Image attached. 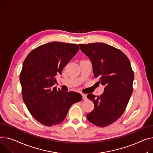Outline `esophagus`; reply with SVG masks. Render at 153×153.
<instances>
[{
	"label": "esophagus",
	"mask_w": 153,
	"mask_h": 153,
	"mask_svg": "<svg viewBox=\"0 0 153 153\" xmlns=\"http://www.w3.org/2000/svg\"><path fill=\"white\" fill-rule=\"evenodd\" d=\"M82 99L84 100H87V95L84 94H82Z\"/></svg>",
	"instance_id": "34e87169"
}]
</instances>
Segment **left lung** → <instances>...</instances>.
<instances>
[{"instance_id":"8db88e82","label":"left lung","mask_w":153,"mask_h":153,"mask_svg":"<svg viewBox=\"0 0 153 153\" xmlns=\"http://www.w3.org/2000/svg\"><path fill=\"white\" fill-rule=\"evenodd\" d=\"M90 59L94 74L105 85L100 97L88 94L94 109L87 114L93 124L105 127L116 121L124 113L133 92L134 71L128 57L119 49L104 43L79 44Z\"/></svg>"}]
</instances>
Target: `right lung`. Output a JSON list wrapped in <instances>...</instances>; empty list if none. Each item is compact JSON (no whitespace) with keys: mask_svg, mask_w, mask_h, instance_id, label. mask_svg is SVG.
<instances>
[{"mask_svg":"<svg viewBox=\"0 0 153 153\" xmlns=\"http://www.w3.org/2000/svg\"><path fill=\"white\" fill-rule=\"evenodd\" d=\"M77 44L52 42L33 50L25 59L19 76L24 102L33 117L47 126L65 119L70 106L81 101L80 94L53 87L55 76L77 53Z\"/></svg>","mask_w":153,"mask_h":153,"instance_id":"add662e5","label":"right lung"}]
</instances>
